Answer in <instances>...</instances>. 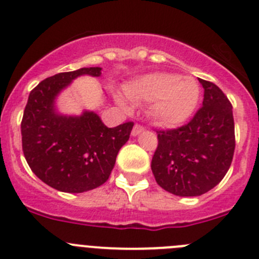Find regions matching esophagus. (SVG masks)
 Instances as JSON below:
<instances>
[{"label":"esophagus","instance_id":"1","mask_svg":"<svg viewBox=\"0 0 259 259\" xmlns=\"http://www.w3.org/2000/svg\"><path fill=\"white\" fill-rule=\"evenodd\" d=\"M143 132H144L143 126H141V125H135V126L133 127V130H132V135H133V137H138V135L141 134V133H143Z\"/></svg>","mask_w":259,"mask_h":259}]
</instances>
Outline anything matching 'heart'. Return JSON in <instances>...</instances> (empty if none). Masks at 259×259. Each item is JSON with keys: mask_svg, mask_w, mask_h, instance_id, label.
I'll return each instance as SVG.
<instances>
[{"mask_svg": "<svg viewBox=\"0 0 259 259\" xmlns=\"http://www.w3.org/2000/svg\"><path fill=\"white\" fill-rule=\"evenodd\" d=\"M124 95L133 104L148 103L147 113L158 126H181L193 115L200 101L196 78L170 72L143 74L124 86ZM120 106L127 107L122 98Z\"/></svg>", "mask_w": 259, "mask_h": 259, "instance_id": "heart-1", "label": "heart"}]
</instances>
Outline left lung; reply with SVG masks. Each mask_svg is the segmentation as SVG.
Listing matches in <instances>:
<instances>
[{"mask_svg":"<svg viewBox=\"0 0 259 259\" xmlns=\"http://www.w3.org/2000/svg\"><path fill=\"white\" fill-rule=\"evenodd\" d=\"M204 88L202 107L185 126L160 132L151 162L157 185L176 196H200L230 169L235 151L232 106L213 82Z\"/></svg>","mask_w":259,"mask_h":259,"instance_id":"8db88e82","label":"left lung"}]
</instances>
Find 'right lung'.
<instances>
[{"label": "right lung", "mask_w": 259, "mask_h": 259, "mask_svg": "<svg viewBox=\"0 0 259 259\" xmlns=\"http://www.w3.org/2000/svg\"><path fill=\"white\" fill-rule=\"evenodd\" d=\"M101 77V67L63 72L41 81L28 97L22 120L23 152L44 183L62 192L81 193L107 182L133 122L107 127L94 111L59 112L57 99L80 76Z\"/></svg>", "instance_id": "obj_1"}]
</instances>
